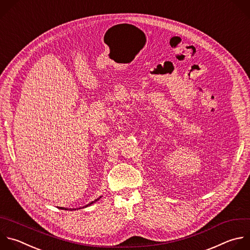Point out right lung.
I'll list each match as a JSON object with an SVG mask.
<instances>
[{
  "label": "right lung",
  "mask_w": 250,
  "mask_h": 250,
  "mask_svg": "<svg viewBox=\"0 0 250 250\" xmlns=\"http://www.w3.org/2000/svg\"><path fill=\"white\" fill-rule=\"evenodd\" d=\"M101 197H102V196H100V197H99V198H97V199H95V200H94V201H92V202H90V203H88V204H87V205H85V206H83V207H79V208H76V209H81V208H86V207H88V206H90V205H92V204H93V203H95V202H96V201H98V200H99V199H100V198H101ZM76 209H74V208H72V209H70V210H76ZM65 210H66V209H65Z\"/></svg>",
  "instance_id": "add662e5"
}]
</instances>
